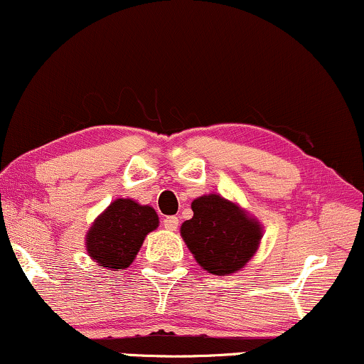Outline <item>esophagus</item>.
<instances>
[{
	"instance_id": "34e87169",
	"label": "esophagus",
	"mask_w": 364,
	"mask_h": 364,
	"mask_svg": "<svg viewBox=\"0 0 364 364\" xmlns=\"http://www.w3.org/2000/svg\"><path fill=\"white\" fill-rule=\"evenodd\" d=\"M163 225H164V229H168V230H176L178 225H179L178 217H173V215L166 217L163 220Z\"/></svg>"
}]
</instances>
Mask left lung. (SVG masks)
<instances>
[{
	"label": "left lung",
	"instance_id": "left-lung-1",
	"mask_svg": "<svg viewBox=\"0 0 364 364\" xmlns=\"http://www.w3.org/2000/svg\"><path fill=\"white\" fill-rule=\"evenodd\" d=\"M191 210L193 217L183 222L181 237L201 268L218 277L244 268L259 247V222L217 193L193 200Z\"/></svg>",
	"mask_w": 364,
	"mask_h": 364
}]
</instances>
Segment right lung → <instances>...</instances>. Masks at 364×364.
<instances>
[{
	"mask_svg": "<svg viewBox=\"0 0 364 364\" xmlns=\"http://www.w3.org/2000/svg\"><path fill=\"white\" fill-rule=\"evenodd\" d=\"M159 217L149 205L117 198L93 222L86 234V251L103 268H129L149 232L157 229Z\"/></svg>",
	"mask_w": 364,
	"mask_h": 364,
	"instance_id": "add662e5",
	"label": "right lung"
}]
</instances>
